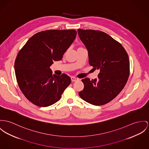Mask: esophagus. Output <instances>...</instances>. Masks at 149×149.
I'll return each mask as SVG.
<instances>
[{"mask_svg":"<svg viewBox=\"0 0 149 149\" xmlns=\"http://www.w3.org/2000/svg\"><path fill=\"white\" fill-rule=\"evenodd\" d=\"M71 79L72 81H77V80H79L78 78H76V77H71Z\"/></svg>","mask_w":149,"mask_h":149,"instance_id":"obj_1","label":"esophagus"}]
</instances>
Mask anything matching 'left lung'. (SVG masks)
I'll list each match as a JSON object with an SVG mask.
<instances>
[{"label":"left lung","instance_id":"8db88e82","mask_svg":"<svg viewBox=\"0 0 149 149\" xmlns=\"http://www.w3.org/2000/svg\"><path fill=\"white\" fill-rule=\"evenodd\" d=\"M78 33L88 52L90 65L99 69L97 79H81L80 97L94 105L109 103L122 91L130 72L129 59L124 47L103 32L79 29Z\"/></svg>","mask_w":149,"mask_h":149}]
</instances>
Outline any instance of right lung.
I'll return each instance as SVG.
<instances>
[{
	"label": "right lung",
	"instance_id": "1",
	"mask_svg": "<svg viewBox=\"0 0 149 149\" xmlns=\"http://www.w3.org/2000/svg\"><path fill=\"white\" fill-rule=\"evenodd\" d=\"M75 30H47L31 37L15 62L20 90L31 103L46 107L57 102L71 83L66 74L53 75L50 66L62 59L77 35Z\"/></svg>",
	"mask_w": 149,
	"mask_h": 149
}]
</instances>
